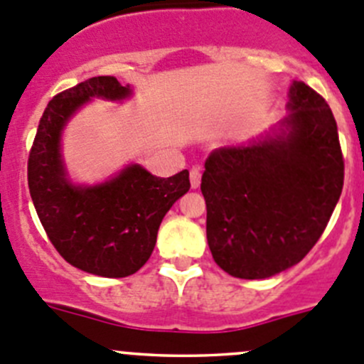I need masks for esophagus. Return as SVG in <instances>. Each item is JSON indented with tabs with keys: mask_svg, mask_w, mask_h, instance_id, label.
<instances>
[{
	"mask_svg": "<svg viewBox=\"0 0 364 364\" xmlns=\"http://www.w3.org/2000/svg\"><path fill=\"white\" fill-rule=\"evenodd\" d=\"M189 178H191L193 189L200 188V182H202V171H200V168H193L191 173H189Z\"/></svg>",
	"mask_w": 364,
	"mask_h": 364,
	"instance_id": "34e87169",
	"label": "esophagus"
}]
</instances>
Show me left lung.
<instances>
[{"label": "left lung", "instance_id": "obj_1", "mask_svg": "<svg viewBox=\"0 0 364 364\" xmlns=\"http://www.w3.org/2000/svg\"><path fill=\"white\" fill-rule=\"evenodd\" d=\"M280 132L205 161L202 195L214 262L237 279H266L302 261L343 189L345 162L331 107L304 82L289 87Z\"/></svg>", "mask_w": 364, "mask_h": 364}]
</instances>
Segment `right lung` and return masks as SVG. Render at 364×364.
I'll return each mask as SVG.
<instances>
[{
	"label": "right lung",
	"instance_id": "obj_1",
	"mask_svg": "<svg viewBox=\"0 0 364 364\" xmlns=\"http://www.w3.org/2000/svg\"><path fill=\"white\" fill-rule=\"evenodd\" d=\"M132 95L114 76H95L58 92L39 121L28 157V188L37 216L58 254L75 268L100 277H128L143 268L162 218L189 191V171L169 178L130 164L98 186H73L60 155L69 117L91 98Z\"/></svg>",
	"mask_w": 364,
	"mask_h": 364
}]
</instances>
